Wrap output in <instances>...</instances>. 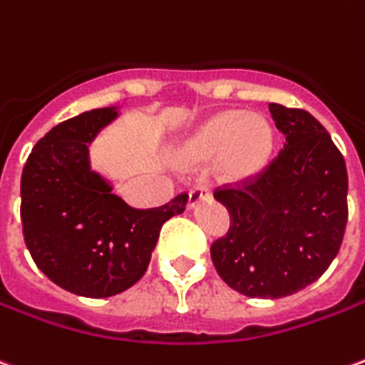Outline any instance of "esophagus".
I'll return each mask as SVG.
<instances>
[{
    "label": "esophagus",
    "instance_id": "obj_1",
    "mask_svg": "<svg viewBox=\"0 0 365 365\" xmlns=\"http://www.w3.org/2000/svg\"><path fill=\"white\" fill-rule=\"evenodd\" d=\"M209 197V187L205 185H195L190 190V197H187V207H195L201 200Z\"/></svg>",
    "mask_w": 365,
    "mask_h": 365
}]
</instances>
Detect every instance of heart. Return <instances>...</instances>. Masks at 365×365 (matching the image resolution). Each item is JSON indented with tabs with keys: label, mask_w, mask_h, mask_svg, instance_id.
<instances>
[{
	"label": "heart",
	"mask_w": 365,
	"mask_h": 365,
	"mask_svg": "<svg viewBox=\"0 0 365 365\" xmlns=\"http://www.w3.org/2000/svg\"><path fill=\"white\" fill-rule=\"evenodd\" d=\"M272 150V130L259 114L239 110L223 112L203 126L183 148L191 164L211 162L219 157V172L239 180L259 172Z\"/></svg>",
	"instance_id": "heart-1"
}]
</instances>
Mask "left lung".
<instances>
[{
    "label": "left lung",
    "mask_w": 365,
    "mask_h": 365,
    "mask_svg": "<svg viewBox=\"0 0 365 365\" xmlns=\"http://www.w3.org/2000/svg\"><path fill=\"white\" fill-rule=\"evenodd\" d=\"M287 144L257 174L213 191L229 229L211 243L219 277L251 298H282L318 280L348 223L342 152L310 112L271 103Z\"/></svg>",
    "instance_id": "8db88e82"
}]
</instances>
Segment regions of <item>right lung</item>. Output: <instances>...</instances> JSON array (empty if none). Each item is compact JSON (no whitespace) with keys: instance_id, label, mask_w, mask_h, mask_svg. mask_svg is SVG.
I'll use <instances>...</instances> for the list:
<instances>
[{"instance_id":"add662e5","label":"right lung","mask_w":365,"mask_h":365,"mask_svg":"<svg viewBox=\"0 0 365 365\" xmlns=\"http://www.w3.org/2000/svg\"><path fill=\"white\" fill-rule=\"evenodd\" d=\"M114 116V108H96L61 122L23 168L25 245L45 277L78 297H114L136 284L162 225L187 203L183 191L160 207L134 209L94 174L86 144Z\"/></svg>"}]
</instances>
